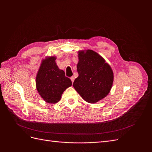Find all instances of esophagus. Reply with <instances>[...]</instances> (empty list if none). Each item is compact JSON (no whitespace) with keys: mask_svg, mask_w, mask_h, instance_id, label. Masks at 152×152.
<instances>
[{"mask_svg":"<svg viewBox=\"0 0 152 152\" xmlns=\"http://www.w3.org/2000/svg\"><path fill=\"white\" fill-rule=\"evenodd\" d=\"M70 79H71V80L72 83H73V82H74V81H75V77H74L73 76H72V77H70Z\"/></svg>","mask_w":152,"mask_h":152,"instance_id":"34e87169","label":"esophagus"}]
</instances>
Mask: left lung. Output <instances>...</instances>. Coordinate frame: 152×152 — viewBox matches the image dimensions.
<instances>
[{"mask_svg": "<svg viewBox=\"0 0 152 152\" xmlns=\"http://www.w3.org/2000/svg\"><path fill=\"white\" fill-rule=\"evenodd\" d=\"M77 53L79 76L73 83V87L86 102L97 103L111 91L114 79L113 70L102 56L92 50H83Z\"/></svg>", "mask_w": 152, "mask_h": 152, "instance_id": "1", "label": "left lung"}]
</instances>
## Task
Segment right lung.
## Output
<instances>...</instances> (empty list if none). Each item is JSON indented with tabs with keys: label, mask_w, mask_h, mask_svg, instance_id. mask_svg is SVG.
Listing matches in <instances>:
<instances>
[{
	"label": "right lung",
	"mask_w": 152,
	"mask_h": 152,
	"mask_svg": "<svg viewBox=\"0 0 152 152\" xmlns=\"http://www.w3.org/2000/svg\"><path fill=\"white\" fill-rule=\"evenodd\" d=\"M55 56L47 57L41 61L36 77V89L43 100L49 103L60 101L61 95L71 86V79L56 63Z\"/></svg>",
	"instance_id": "right-lung-1"
}]
</instances>
